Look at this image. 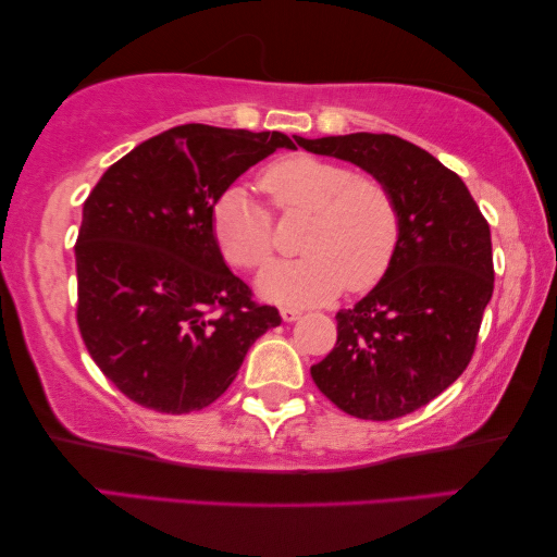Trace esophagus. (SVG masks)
<instances>
[{
	"mask_svg": "<svg viewBox=\"0 0 557 557\" xmlns=\"http://www.w3.org/2000/svg\"><path fill=\"white\" fill-rule=\"evenodd\" d=\"M300 313H304V311H300V308H294V306H284V308H281V318H284L286 323L298 321Z\"/></svg>",
	"mask_w": 557,
	"mask_h": 557,
	"instance_id": "obj_1",
	"label": "esophagus"
}]
</instances>
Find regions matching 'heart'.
<instances>
[{
	"mask_svg": "<svg viewBox=\"0 0 557 557\" xmlns=\"http://www.w3.org/2000/svg\"><path fill=\"white\" fill-rule=\"evenodd\" d=\"M261 187L286 216H308L298 239L304 257L261 271L259 294L276 304L311 306L345 290L372 288L399 244V207L377 177L343 162L296 154L263 170ZM212 232L224 259L259 269L271 259V216L244 187H226L212 207Z\"/></svg>",
	"mask_w": 557,
	"mask_h": 557,
	"instance_id": "heart-1",
	"label": "heart"
}]
</instances>
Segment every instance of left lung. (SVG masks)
I'll return each mask as SVG.
<instances>
[{
	"instance_id": "8db88e82",
	"label": "left lung",
	"mask_w": 557,
	"mask_h": 557,
	"mask_svg": "<svg viewBox=\"0 0 557 557\" xmlns=\"http://www.w3.org/2000/svg\"><path fill=\"white\" fill-rule=\"evenodd\" d=\"M296 143L352 162L385 182L397 199L395 259L368 296L335 315L338 343L313 364L311 377L352 417H405L467 370L494 294L491 230L457 172L397 135Z\"/></svg>"
}]
</instances>
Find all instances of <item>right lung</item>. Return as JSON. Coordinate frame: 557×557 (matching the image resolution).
Here are the masks:
<instances>
[{
    "label": "right lung",
    "mask_w": 557,
    "mask_h": 557,
    "mask_svg": "<svg viewBox=\"0 0 557 557\" xmlns=\"http://www.w3.org/2000/svg\"><path fill=\"white\" fill-rule=\"evenodd\" d=\"M284 133L177 125L106 170L76 242L78 327L113 385L148 409L187 414L232 385L246 352L281 325L224 263L212 207Z\"/></svg>",
    "instance_id": "right-lung-1"
}]
</instances>
